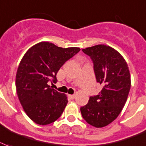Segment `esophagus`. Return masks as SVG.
Segmentation results:
<instances>
[{"label":"esophagus","instance_id":"obj_1","mask_svg":"<svg viewBox=\"0 0 146 146\" xmlns=\"http://www.w3.org/2000/svg\"><path fill=\"white\" fill-rule=\"evenodd\" d=\"M69 96L70 97V99H72V100H73V99H75L76 95H75V94H73V95H69Z\"/></svg>","mask_w":146,"mask_h":146}]
</instances>
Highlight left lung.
Instances as JSON below:
<instances>
[{"label":"left lung","mask_w":146,"mask_h":146,"mask_svg":"<svg viewBox=\"0 0 146 146\" xmlns=\"http://www.w3.org/2000/svg\"><path fill=\"white\" fill-rule=\"evenodd\" d=\"M82 50L90 57L96 82L103 88L80 108L81 114L90 125L104 127L117 118L125 106L131 87L129 70L121 54L110 46L100 44Z\"/></svg>","instance_id":"8db88e82"}]
</instances>
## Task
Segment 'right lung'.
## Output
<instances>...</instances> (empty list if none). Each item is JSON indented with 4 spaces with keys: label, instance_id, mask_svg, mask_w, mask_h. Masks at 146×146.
<instances>
[{
    "label": "right lung",
    "instance_id": "add662e5",
    "mask_svg": "<svg viewBox=\"0 0 146 146\" xmlns=\"http://www.w3.org/2000/svg\"><path fill=\"white\" fill-rule=\"evenodd\" d=\"M80 50L41 42L29 49L21 60L16 74L17 93L26 114L36 124L48 125L62 115L67 97L52 89L49 82H57L60 68Z\"/></svg>",
    "mask_w": 146,
    "mask_h": 146
}]
</instances>
